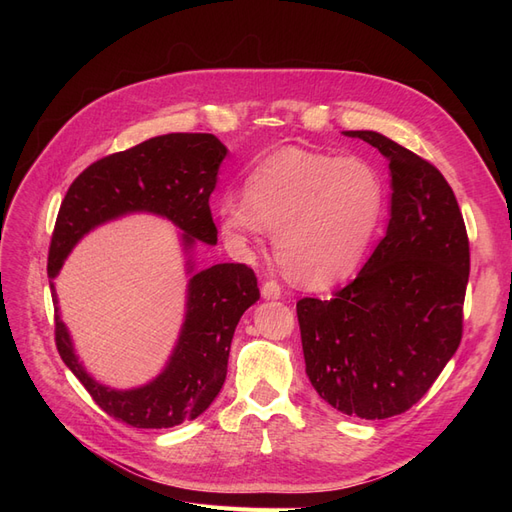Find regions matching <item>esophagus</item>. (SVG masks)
Listing matches in <instances>:
<instances>
[{"mask_svg": "<svg viewBox=\"0 0 512 512\" xmlns=\"http://www.w3.org/2000/svg\"><path fill=\"white\" fill-rule=\"evenodd\" d=\"M262 299H267V301H275V299H280L282 297V288H280V284L277 282H265L262 284Z\"/></svg>", "mask_w": 512, "mask_h": 512, "instance_id": "1", "label": "esophagus"}]
</instances>
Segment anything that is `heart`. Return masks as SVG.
<instances>
[{
    "label": "heart",
    "instance_id": "b5f03b06",
    "mask_svg": "<svg viewBox=\"0 0 512 512\" xmlns=\"http://www.w3.org/2000/svg\"><path fill=\"white\" fill-rule=\"evenodd\" d=\"M384 203V181L369 162L286 147L252 170L245 196H224L220 228L239 250L275 230V256L284 273L322 288L346 280L361 265Z\"/></svg>",
    "mask_w": 512,
    "mask_h": 512
}]
</instances>
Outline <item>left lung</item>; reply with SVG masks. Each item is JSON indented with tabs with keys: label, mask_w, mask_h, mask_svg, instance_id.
Here are the masks:
<instances>
[{
	"label": "left lung",
	"mask_w": 512,
	"mask_h": 512,
	"mask_svg": "<svg viewBox=\"0 0 512 512\" xmlns=\"http://www.w3.org/2000/svg\"><path fill=\"white\" fill-rule=\"evenodd\" d=\"M350 138L389 160L391 220L356 280L301 299L305 374L335 410L378 421L410 410L461 342L470 243L440 170L371 130Z\"/></svg>",
	"instance_id": "left-lung-1"
}]
</instances>
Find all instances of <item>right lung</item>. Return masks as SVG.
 Listing matches in <instances>:
<instances>
[{"label":"right lung","mask_w":512,"mask_h":512,"mask_svg":"<svg viewBox=\"0 0 512 512\" xmlns=\"http://www.w3.org/2000/svg\"><path fill=\"white\" fill-rule=\"evenodd\" d=\"M228 149L213 134H164L113 153L74 179L59 207L49 250V277L55 305V344L61 361L117 421L138 429H166L203 414L226 380L232 335L243 312L260 299L250 267L222 262L194 269L196 243H218L209 196ZM130 212H153L181 230L191 275L186 318L178 344L161 374L136 390H111L86 370L73 352L58 316L52 280L87 231Z\"/></svg>","instance_id":"1"}]
</instances>
